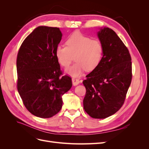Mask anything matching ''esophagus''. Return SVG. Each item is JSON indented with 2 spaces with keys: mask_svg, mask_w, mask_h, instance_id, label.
Here are the masks:
<instances>
[{
  "mask_svg": "<svg viewBox=\"0 0 149 149\" xmlns=\"http://www.w3.org/2000/svg\"><path fill=\"white\" fill-rule=\"evenodd\" d=\"M72 82H73V84L74 86H76V85H78V84H79L80 81L77 78H72Z\"/></svg>",
  "mask_w": 149,
  "mask_h": 149,
  "instance_id": "1",
  "label": "esophagus"
}]
</instances>
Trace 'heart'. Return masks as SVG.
I'll use <instances>...</instances> for the list:
<instances>
[{"instance_id":"obj_1","label":"heart","mask_w":149,"mask_h":149,"mask_svg":"<svg viewBox=\"0 0 149 149\" xmlns=\"http://www.w3.org/2000/svg\"><path fill=\"white\" fill-rule=\"evenodd\" d=\"M66 47L58 45L55 56L59 64L68 67L74 56L75 63L66 71L73 76H79L86 70L92 71L100 65L104 54V46L97 39H91L79 31L68 37Z\"/></svg>"}]
</instances>
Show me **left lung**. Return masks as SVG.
<instances>
[{
    "label": "left lung",
    "instance_id": "8db88e82",
    "mask_svg": "<svg viewBox=\"0 0 149 149\" xmlns=\"http://www.w3.org/2000/svg\"><path fill=\"white\" fill-rule=\"evenodd\" d=\"M98 38L104 46L102 60L86 76L83 100L84 111L95 119H104L124 104L132 81V62L129 49L114 31L101 29Z\"/></svg>",
    "mask_w": 149,
    "mask_h": 149
}]
</instances>
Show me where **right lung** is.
Instances as JSON below:
<instances>
[{
	"label": "right lung",
	"mask_w": 149,
	"mask_h": 149,
	"mask_svg": "<svg viewBox=\"0 0 149 149\" xmlns=\"http://www.w3.org/2000/svg\"><path fill=\"white\" fill-rule=\"evenodd\" d=\"M62 33L59 28L40 26L22 43L17 54V90L25 107L41 118L59 112L61 96L71 89L70 76L64 75L55 56Z\"/></svg>",
	"instance_id": "obj_1"
}]
</instances>
